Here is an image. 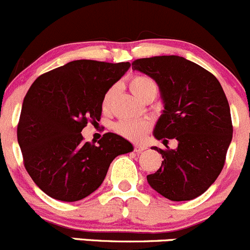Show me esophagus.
<instances>
[{"label": "esophagus", "mask_w": 250, "mask_h": 250, "mask_svg": "<svg viewBox=\"0 0 250 250\" xmlns=\"http://www.w3.org/2000/svg\"><path fill=\"white\" fill-rule=\"evenodd\" d=\"M146 146H143V144H135L133 146V151H136V153H141V151L146 150Z\"/></svg>", "instance_id": "obj_1"}]
</instances>
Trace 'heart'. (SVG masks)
I'll list each match as a JSON object with an SVG mask.
<instances>
[{"label": "heart", "instance_id": "b5f03b06", "mask_svg": "<svg viewBox=\"0 0 250 250\" xmlns=\"http://www.w3.org/2000/svg\"><path fill=\"white\" fill-rule=\"evenodd\" d=\"M128 85H130L131 91L136 95V97H138L143 102L148 101V100L153 101L158 95V84L150 77L135 76L130 79ZM115 90H117L115 86H112L104 94V99H102V108L104 110L109 109ZM113 128L118 135L123 136L130 141L138 142V141H142L146 133L149 132L150 123L144 119H122L115 123Z\"/></svg>", "mask_w": 250, "mask_h": 250}]
</instances>
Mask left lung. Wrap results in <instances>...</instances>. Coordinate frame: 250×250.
Here are the masks:
<instances>
[{
  "instance_id": "8db88e82",
  "label": "left lung",
  "mask_w": 250,
  "mask_h": 250,
  "mask_svg": "<svg viewBox=\"0 0 250 250\" xmlns=\"http://www.w3.org/2000/svg\"><path fill=\"white\" fill-rule=\"evenodd\" d=\"M132 69L151 77L160 89L165 109L154 128L155 138L178 141L177 149L153 146L164 161L146 181L171 201L200 196L220 174L232 140L230 106L219 81L177 55L137 59Z\"/></svg>"
}]
</instances>
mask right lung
Instances as JSON below:
<instances>
[{
  "instance_id": "1",
  "label": "right lung",
  "mask_w": 250,
  "mask_h": 250,
  "mask_svg": "<svg viewBox=\"0 0 250 250\" xmlns=\"http://www.w3.org/2000/svg\"><path fill=\"white\" fill-rule=\"evenodd\" d=\"M130 67L76 60L38 77L20 113L18 142L27 173L48 196L74 202L89 196L104 182L109 165L133 146L122 136L104 133L95 146L82 130L101 119L102 99Z\"/></svg>"
}]
</instances>
